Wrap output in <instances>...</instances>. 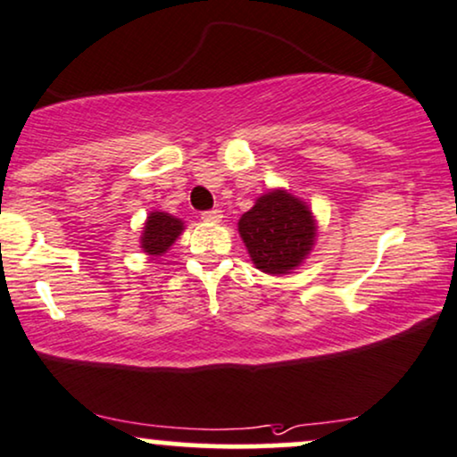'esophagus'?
I'll return each instance as SVG.
<instances>
[{
  "instance_id": "34e87169",
  "label": "esophagus",
  "mask_w": 457,
  "mask_h": 457,
  "mask_svg": "<svg viewBox=\"0 0 457 457\" xmlns=\"http://www.w3.org/2000/svg\"><path fill=\"white\" fill-rule=\"evenodd\" d=\"M201 220L203 222H220L222 220V212L220 210H207L201 213Z\"/></svg>"
}]
</instances>
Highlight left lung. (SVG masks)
I'll return each instance as SVG.
<instances>
[{
    "mask_svg": "<svg viewBox=\"0 0 457 457\" xmlns=\"http://www.w3.org/2000/svg\"><path fill=\"white\" fill-rule=\"evenodd\" d=\"M239 233L261 271L284 275L312 250L315 227L303 201L284 190H273L241 216Z\"/></svg>",
    "mask_w": 457,
    "mask_h": 457,
    "instance_id": "1",
    "label": "left lung"
}]
</instances>
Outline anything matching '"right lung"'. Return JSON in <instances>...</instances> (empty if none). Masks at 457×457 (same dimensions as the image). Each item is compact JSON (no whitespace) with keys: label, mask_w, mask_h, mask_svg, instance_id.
I'll list each match as a JSON object with an SVG mask.
<instances>
[{"label":"right lung","mask_w":457,"mask_h":457,"mask_svg":"<svg viewBox=\"0 0 457 457\" xmlns=\"http://www.w3.org/2000/svg\"><path fill=\"white\" fill-rule=\"evenodd\" d=\"M182 222L178 218L169 216V213H150L148 222H145L142 247L148 254H162L176 241L178 235L182 233Z\"/></svg>","instance_id":"right-lung-1"}]
</instances>
